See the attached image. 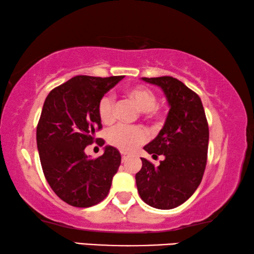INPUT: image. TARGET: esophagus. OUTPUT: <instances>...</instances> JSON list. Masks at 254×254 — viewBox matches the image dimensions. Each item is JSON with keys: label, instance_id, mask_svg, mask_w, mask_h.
I'll return each instance as SVG.
<instances>
[{"label": "esophagus", "instance_id": "esophagus-1", "mask_svg": "<svg viewBox=\"0 0 254 254\" xmlns=\"http://www.w3.org/2000/svg\"><path fill=\"white\" fill-rule=\"evenodd\" d=\"M121 157H123V162L126 161V158H127V154H126V152L121 151Z\"/></svg>", "mask_w": 254, "mask_h": 254}]
</instances>
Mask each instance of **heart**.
Segmentation results:
<instances>
[{
  "label": "heart",
  "instance_id": "b5f03b06",
  "mask_svg": "<svg viewBox=\"0 0 254 254\" xmlns=\"http://www.w3.org/2000/svg\"><path fill=\"white\" fill-rule=\"evenodd\" d=\"M125 95L130 100H133L138 109L142 111V117L144 120L155 124L161 121V110L156 105L157 96L150 88L142 84L134 85L126 89ZM114 109H116V100L112 95L106 93L99 99L98 116L104 124H111L114 120ZM145 140H147V133L140 126L118 125V126L111 128L107 134L109 143L124 152L134 150Z\"/></svg>",
  "mask_w": 254,
  "mask_h": 254
}]
</instances>
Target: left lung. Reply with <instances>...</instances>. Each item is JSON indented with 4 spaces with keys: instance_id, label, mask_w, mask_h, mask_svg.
I'll return each mask as SVG.
<instances>
[{
    "instance_id": "left-lung-1",
    "label": "left lung",
    "mask_w": 254,
    "mask_h": 254,
    "mask_svg": "<svg viewBox=\"0 0 254 254\" xmlns=\"http://www.w3.org/2000/svg\"><path fill=\"white\" fill-rule=\"evenodd\" d=\"M161 86L170 111L159 134L143 148L157 158L164 159L155 166L141 158L136 173L137 192L149 206L172 209L192 196L202 180L207 164L209 128L200 97L171 76L142 77Z\"/></svg>"
}]
</instances>
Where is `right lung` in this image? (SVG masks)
Segmentation results:
<instances>
[{"mask_svg": "<svg viewBox=\"0 0 254 254\" xmlns=\"http://www.w3.org/2000/svg\"><path fill=\"white\" fill-rule=\"evenodd\" d=\"M124 76H75L57 86L45 99L37 126V147L41 168L51 189L68 204L88 208L110 192L121 156L111 145L97 158L84 149L100 138L98 102ZM105 142L101 140L98 144Z\"/></svg>", "mask_w": 254, "mask_h": 254, "instance_id": "1", "label": "right lung"}]
</instances>
